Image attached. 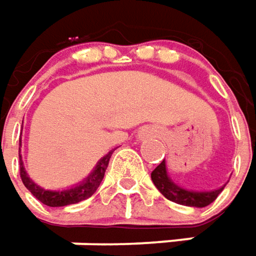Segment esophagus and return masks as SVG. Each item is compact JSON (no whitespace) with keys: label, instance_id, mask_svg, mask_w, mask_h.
Returning a JSON list of instances; mask_svg holds the SVG:
<instances>
[{"label":"esophagus","instance_id":"1","mask_svg":"<svg viewBox=\"0 0 256 256\" xmlns=\"http://www.w3.org/2000/svg\"><path fill=\"white\" fill-rule=\"evenodd\" d=\"M156 134V128L153 126H143V128H138V132H137V137L140 138V140H144L147 137L150 136H154Z\"/></svg>","mask_w":256,"mask_h":256}]
</instances>
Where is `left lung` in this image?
<instances>
[{
    "instance_id": "left-lung-1",
    "label": "left lung",
    "mask_w": 256,
    "mask_h": 256,
    "mask_svg": "<svg viewBox=\"0 0 256 256\" xmlns=\"http://www.w3.org/2000/svg\"><path fill=\"white\" fill-rule=\"evenodd\" d=\"M152 180L154 182L157 190L163 194L167 200H170L172 202H177L181 206H187V207H197L202 208L210 206L212 201H216L218 194L224 190L226 186L218 187L214 190H192L187 188L184 186H180L178 182L172 180L170 174L167 172V164L166 160L156 167L152 172Z\"/></svg>"
}]
</instances>
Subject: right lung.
<instances>
[{"label": "right lung", "instance_id": "add662e5", "mask_svg": "<svg viewBox=\"0 0 256 256\" xmlns=\"http://www.w3.org/2000/svg\"><path fill=\"white\" fill-rule=\"evenodd\" d=\"M113 152L114 150H110L108 154L96 160V163H93L92 167L88 172H84L82 177H79V180H76L75 182L65 186V187H59V188H48V187H42L40 184L32 180L28 176L25 166H24L22 156H21V140H20L21 180H22L24 186L30 190L32 196L48 207H65V206L76 204V202H80L84 200L92 197L96 192V190L100 186L102 180L104 177V172L109 166V160H110Z\"/></svg>", "mask_w": 256, "mask_h": 256}]
</instances>
